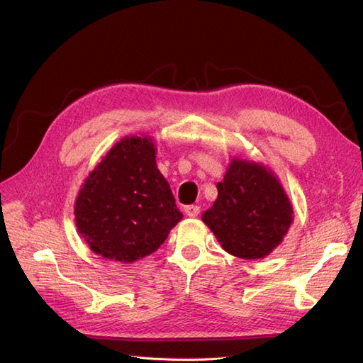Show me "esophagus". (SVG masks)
Masks as SVG:
<instances>
[{"instance_id": "esophagus-1", "label": "esophagus", "mask_w": 363, "mask_h": 363, "mask_svg": "<svg viewBox=\"0 0 363 363\" xmlns=\"http://www.w3.org/2000/svg\"><path fill=\"white\" fill-rule=\"evenodd\" d=\"M184 213L188 215L189 218H195V216H199V213H200V206H196V204L186 206V207H184Z\"/></svg>"}]
</instances>
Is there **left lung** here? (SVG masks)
Wrapping results in <instances>:
<instances>
[{
  "instance_id": "8db88e82",
  "label": "left lung",
  "mask_w": 363,
  "mask_h": 363,
  "mask_svg": "<svg viewBox=\"0 0 363 363\" xmlns=\"http://www.w3.org/2000/svg\"><path fill=\"white\" fill-rule=\"evenodd\" d=\"M218 199L201 216L232 256L263 259L277 248L294 221V208L279 179L262 163L232 159Z\"/></svg>"
}]
</instances>
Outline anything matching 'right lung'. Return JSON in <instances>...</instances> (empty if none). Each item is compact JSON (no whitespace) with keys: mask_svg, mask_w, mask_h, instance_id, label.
I'll return each instance as SVG.
<instances>
[{"mask_svg":"<svg viewBox=\"0 0 363 363\" xmlns=\"http://www.w3.org/2000/svg\"><path fill=\"white\" fill-rule=\"evenodd\" d=\"M74 215L98 256L131 263L155 252L183 215L157 169L152 139H121L84 180Z\"/></svg>","mask_w":363,"mask_h":363,"instance_id":"right-lung-1","label":"right lung"}]
</instances>
